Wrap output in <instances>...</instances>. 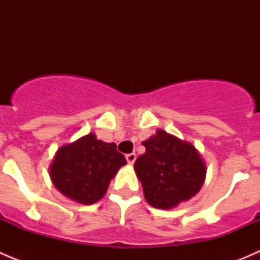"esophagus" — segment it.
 I'll return each instance as SVG.
<instances>
[{
    "label": "esophagus",
    "instance_id": "esophagus-1",
    "mask_svg": "<svg viewBox=\"0 0 260 260\" xmlns=\"http://www.w3.org/2000/svg\"><path fill=\"white\" fill-rule=\"evenodd\" d=\"M136 153H128L127 156H125V158H127V162L129 165H133L135 164V161H136Z\"/></svg>",
    "mask_w": 260,
    "mask_h": 260
}]
</instances>
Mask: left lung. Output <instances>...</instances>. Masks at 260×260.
Here are the masks:
<instances>
[{
    "mask_svg": "<svg viewBox=\"0 0 260 260\" xmlns=\"http://www.w3.org/2000/svg\"><path fill=\"white\" fill-rule=\"evenodd\" d=\"M146 152L135 162L146 200L157 209H171L200 191L206 167L191 143L165 131L142 142Z\"/></svg>",
    "mask_w": 260,
    "mask_h": 260,
    "instance_id": "left-lung-1",
    "label": "left lung"
}]
</instances>
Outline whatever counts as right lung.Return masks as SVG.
<instances>
[{
	"label": "right lung",
	"mask_w": 260,
	"mask_h": 260,
	"mask_svg": "<svg viewBox=\"0 0 260 260\" xmlns=\"http://www.w3.org/2000/svg\"><path fill=\"white\" fill-rule=\"evenodd\" d=\"M125 164L115 143L99 141L94 133H89L57 149L50 177L65 196L90 205L106 195L111 180Z\"/></svg>",
	"instance_id": "right-lung-1"
}]
</instances>
